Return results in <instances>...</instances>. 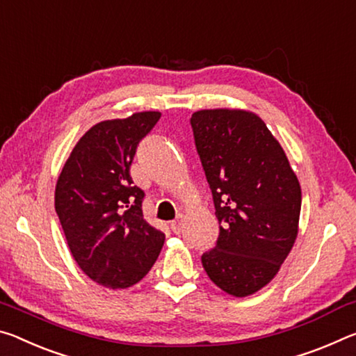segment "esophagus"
I'll return each mask as SVG.
<instances>
[{
  "label": "esophagus",
  "instance_id": "obj_1",
  "mask_svg": "<svg viewBox=\"0 0 356 356\" xmlns=\"http://www.w3.org/2000/svg\"><path fill=\"white\" fill-rule=\"evenodd\" d=\"M183 227H184V216L183 214H178L177 219H173L170 222V229L173 233H181L183 232Z\"/></svg>",
  "mask_w": 356,
  "mask_h": 356
}]
</instances>
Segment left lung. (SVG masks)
I'll list each match as a JSON object with an SVG mask.
<instances>
[{
	"mask_svg": "<svg viewBox=\"0 0 356 356\" xmlns=\"http://www.w3.org/2000/svg\"><path fill=\"white\" fill-rule=\"evenodd\" d=\"M191 126L219 220L218 243L202 265L220 290L243 298L270 284L293 248L300 181L259 115L199 110Z\"/></svg>",
	"mask_w": 356,
	"mask_h": 356,
	"instance_id": "left-lung-1",
	"label": "left lung"
}]
</instances>
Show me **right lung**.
Listing matches in <instances>:
<instances>
[{"label":"right lung","mask_w":356,"mask_h":356,"mask_svg":"<svg viewBox=\"0 0 356 356\" xmlns=\"http://www.w3.org/2000/svg\"><path fill=\"white\" fill-rule=\"evenodd\" d=\"M159 112L101 121L83 134L58 177L55 209L80 270L106 289H127L148 275L165 235L143 219V191L129 168Z\"/></svg>","instance_id":"right-lung-1"}]
</instances>
